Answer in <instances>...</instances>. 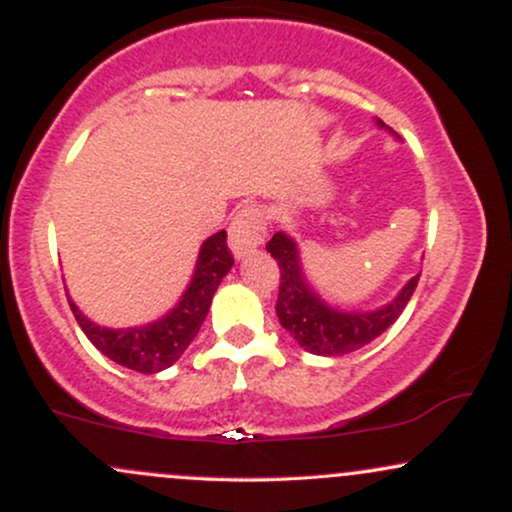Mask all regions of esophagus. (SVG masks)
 I'll list each match as a JSON object with an SVG mask.
<instances>
[{
  "mask_svg": "<svg viewBox=\"0 0 512 512\" xmlns=\"http://www.w3.org/2000/svg\"><path fill=\"white\" fill-rule=\"evenodd\" d=\"M267 240V219L260 204H243L231 221V248L236 255H245L252 248H260Z\"/></svg>",
  "mask_w": 512,
  "mask_h": 512,
  "instance_id": "1",
  "label": "esophagus"
}]
</instances>
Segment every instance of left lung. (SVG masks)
<instances>
[{
	"label": "left lung",
	"instance_id": "1",
	"mask_svg": "<svg viewBox=\"0 0 512 512\" xmlns=\"http://www.w3.org/2000/svg\"><path fill=\"white\" fill-rule=\"evenodd\" d=\"M267 250L279 264L276 315H279L281 327L305 351L317 356L351 354L380 337L407 308L421 276L416 274L395 301L387 303L385 308L370 310V313H342V310H334L322 303V298L305 284L301 264H298V248L289 236L274 233L267 243Z\"/></svg>",
	"mask_w": 512,
	"mask_h": 512
}]
</instances>
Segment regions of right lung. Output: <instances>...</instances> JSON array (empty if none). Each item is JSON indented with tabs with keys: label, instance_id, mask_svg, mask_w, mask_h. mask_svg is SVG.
<instances>
[{
	"label": "right lung",
	"instance_id": "right-lung-1",
	"mask_svg": "<svg viewBox=\"0 0 512 512\" xmlns=\"http://www.w3.org/2000/svg\"><path fill=\"white\" fill-rule=\"evenodd\" d=\"M231 267L233 252L226 243V231H219L204 240L192 284L182 296L178 308H173V313L161 317L154 325L108 330V327L88 322L72 301H69V308H72L88 342L110 361L129 370H137V373H158V370L173 366L182 356V351L197 337L199 327L209 313L214 291L219 289L221 279Z\"/></svg>",
	"mask_w": 512,
	"mask_h": 512
}]
</instances>
